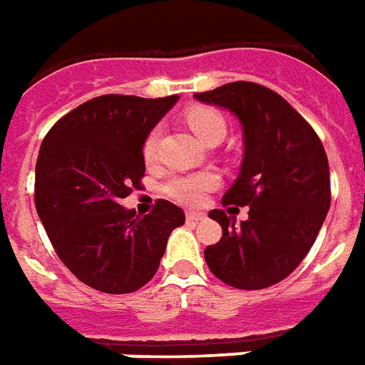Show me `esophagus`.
Listing matches in <instances>:
<instances>
[{
  "label": "esophagus",
  "mask_w": 365,
  "mask_h": 365,
  "mask_svg": "<svg viewBox=\"0 0 365 365\" xmlns=\"http://www.w3.org/2000/svg\"><path fill=\"white\" fill-rule=\"evenodd\" d=\"M185 219L190 222H199V221H205L207 215L203 211H190V213L185 215Z\"/></svg>",
  "instance_id": "1"
}]
</instances>
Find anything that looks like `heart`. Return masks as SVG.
Instances as JSON below:
<instances>
[{
    "label": "heart",
    "instance_id": "heart-1",
    "mask_svg": "<svg viewBox=\"0 0 365 365\" xmlns=\"http://www.w3.org/2000/svg\"><path fill=\"white\" fill-rule=\"evenodd\" d=\"M187 120H190V127L195 130V135L201 140H205L207 136L215 133V130H225V119L215 109H207V107L191 109L187 113ZM158 128H152L148 136L144 138L143 152L146 160L154 158L156 148H158ZM217 185H219L217 174H213V172H197V174L174 175L164 185V191L174 201H178V203H183V205H199L205 199L207 191L215 190Z\"/></svg>",
    "mask_w": 365,
    "mask_h": 365
}]
</instances>
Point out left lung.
<instances>
[{"instance_id":"obj_1","label":"left lung","mask_w":365,"mask_h":365,"mask_svg":"<svg viewBox=\"0 0 365 365\" xmlns=\"http://www.w3.org/2000/svg\"><path fill=\"white\" fill-rule=\"evenodd\" d=\"M193 97L227 109L240 123L242 164L222 205L250 209L240 225L221 209L209 213L222 237L205 248L207 266L238 289L269 287L301 264L329 213L327 152L313 127L260 83H225Z\"/></svg>"}]
</instances>
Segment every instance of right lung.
Wrapping results in <instances>:
<instances>
[{
	"label": "right lung",
	"instance_id": "right-lung-1",
	"mask_svg": "<svg viewBox=\"0 0 365 365\" xmlns=\"http://www.w3.org/2000/svg\"><path fill=\"white\" fill-rule=\"evenodd\" d=\"M178 99L96 97L64 115L41 144L36 213L60 260L93 289H140L156 274L170 232L185 222L166 199L144 217L120 205L144 175V138Z\"/></svg>",
	"mask_w": 365,
	"mask_h": 365
}]
</instances>
